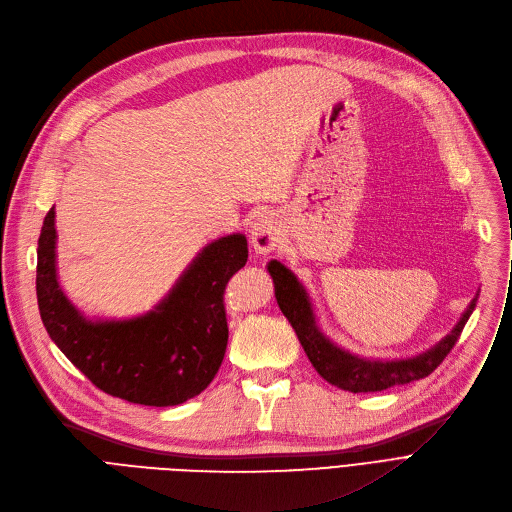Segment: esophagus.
<instances>
[{"label":"esophagus","instance_id":"esophagus-1","mask_svg":"<svg viewBox=\"0 0 512 512\" xmlns=\"http://www.w3.org/2000/svg\"><path fill=\"white\" fill-rule=\"evenodd\" d=\"M279 223L270 215H258L250 229L252 246L258 254H268L279 246Z\"/></svg>","mask_w":512,"mask_h":512}]
</instances>
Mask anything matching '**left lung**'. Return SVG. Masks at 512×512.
<instances>
[{"mask_svg":"<svg viewBox=\"0 0 512 512\" xmlns=\"http://www.w3.org/2000/svg\"><path fill=\"white\" fill-rule=\"evenodd\" d=\"M268 273L275 283L277 304L285 318L289 320V324L293 326L295 335L299 343H302L316 372L326 382L349 390V393H376V390H386L390 386L407 384L430 376L459 341L461 330L477 304L475 295L467 310L463 312L461 320L455 324V328L432 349L415 357L386 359L384 362V359H366L353 355L330 341L316 322V314L306 287L297 281V277L283 262L270 260Z\"/></svg>","mask_w":512,"mask_h":512,"instance_id":"1","label":"left lung"}]
</instances>
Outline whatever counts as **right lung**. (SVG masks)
<instances>
[{"instance_id":"1","label":"right lung","mask_w":512,"mask_h":512,"mask_svg":"<svg viewBox=\"0 0 512 512\" xmlns=\"http://www.w3.org/2000/svg\"><path fill=\"white\" fill-rule=\"evenodd\" d=\"M55 206L37 250V299L51 341L103 393L130 403H186L213 382L227 349L223 293L248 262L244 233L204 246L161 302L142 316L90 320L57 281Z\"/></svg>"}]
</instances>
